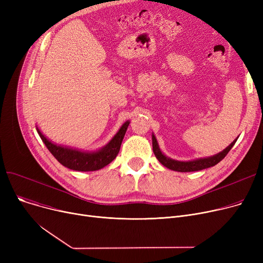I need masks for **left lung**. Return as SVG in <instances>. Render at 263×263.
<instances>
[{"mask_svg": "<svg viewBox=\"0 0 263 263\" xmlns=\"http://www.w3.org/2000/svg\"><path fill=\"white\" fill-rule=\"evenodd\" d=\"M232 144V143H231ZM230 144V146H231ZM226 148V151L224 150L223 154H217V156H213V157H209V158H203V159H197V160H193V161H175V160H172L167 157H165L160 149L156 148L154 150V153L157 157V159L160 161V163L162 165H164L165 167H167L172 171H175V172H180V173H187V172H197V171H201V170H204V168H209V167H212L214 166V165H216L218 162L222 161L226 154L228 153Z\"/></svg>", "mask_w": 263, "mask_h": 263, "instance_id": "obj_1", "label": "left lung"}]
</instances>
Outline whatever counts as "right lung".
<instances>
[{"mask_svg":"<svg viewBox=\"0 0 263 263\" xmlns=\"http://www.w3.org/2000/svg\"><path fill=\"white\" fill-rule=\"evenodd\" d=\"M129 123L130 122L123 123L110 144L104 149L97 151V153H86V151H81L73 148L58 146L51 143V141H49L39 130L38 133L50 153L63 166L77 172H93L103 168L116 158Z\"/></svg>","mask_w":263,"mask_h":263,"instance_id":"obj_1","label":"right lung"}]
</instances>
